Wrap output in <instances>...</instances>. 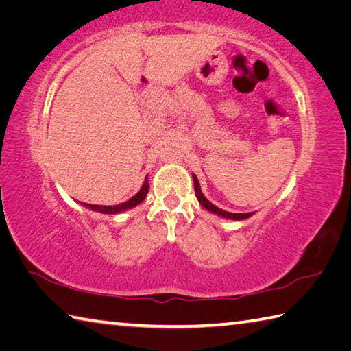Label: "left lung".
I'll return each mask as SVG.
<instances>
[{"label":"left lung","instance_id":"1","mask_svg":"<svg viewBox=\"0 0 351 351\" xmlns=\"http://www.w3.org/2000/svg\"><path fill=\"white\" fill-rule=\"evenodd\" d=\"M193 184H195V195H197V198L199 201V204L207 209L209 212L217 213V215L223 217V218H229V219H235V221H240V219H246L249 217L254 215V212H249V213H232V212H226L223 209H219L215 204H212L209 199H207L203 192H201V187H199V182H198V178L193 175Z\"/></svg>","mask_w":351,"mask_h":351}]
</instances>
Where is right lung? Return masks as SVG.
Segmentation results:
<instances>
[{"mask_svg":"<svg viewBox=\"0 0 351 351\" xmlns=\"http://www.w3.org/2000/svg\"><path fill=\"white\" fill-rule=\"evenodd\" d=\"M148 189H150V186H148V180L145 178V181H144V184H142V187H141L139 192L136 193L133 198H130L128 201H125V203H121V204H116V206H99V204H86V203H83V206L88 207V209H91V210H96V212H100V213H106V215H114V213L125 212L128 209H133L134 206L141 204L142 201H144L145 197H147Z\"/></svg>","mask_w":351,"mask_h":351,"instance_id":"1","label":"right lung"}]
</instances>
